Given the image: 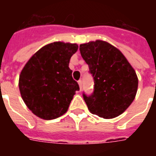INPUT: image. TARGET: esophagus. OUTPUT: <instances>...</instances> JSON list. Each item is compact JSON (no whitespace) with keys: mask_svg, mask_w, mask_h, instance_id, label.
Returning <instances> with one entry per match:
<instances>
[{"mask_svg":"<svg viewBox=\"0 0 156 156\" xmlns=\"http://www.w3.org/2000/svg\"><path fill=\"white\" fill-rule=\"evenodd\" d=\"M78 85H79V88H80V90H82V87H83V82H82V80H79L78 82Z\"/></svg>","mask_w":156,"mask_h":156,"instance_id":"1","label":"esophagus"}]
</instances>
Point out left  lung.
<instances>
[{
    "mask_svg": "<svg viewBox=\"0 0 156 156\" xmlns=\"http://www.w3.org/2000/svg\"><path fill=\"white\" fill-rule=\"evenodd\" d=\"M79 50L95 83L91 95L83 93L89 111L104 119L123 113L138 90L135 70L120 50L103 40L80 44Z\"/></svg>",
    "mask_w": 156,
    "mask_h": 156,
    "instance_id": "left-lung-1",
    "label": "left lung"
}]
</instances>
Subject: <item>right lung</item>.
<instances>
[{
    "instance_id": "1",
    "label": "right lung",
    "mask_w": 156,
    "mask_h": 156,
    "mask_svg": "<svg viewBox=\"0 0 156 156\" xmlns=\"http://www.w3.org/2000/svg\"><path fill=\"white\" fill-rule=\"evenodd\" d=\"M77 44L51 43L41 48L21 71L18 87L21 96L35 116L52 120L67 112L79 86L69 68Z\"/></svg>"
}]
</instances>
